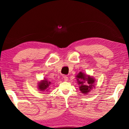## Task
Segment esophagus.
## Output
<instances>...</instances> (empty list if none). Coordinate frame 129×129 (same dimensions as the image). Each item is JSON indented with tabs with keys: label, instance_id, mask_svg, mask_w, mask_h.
I'll return each mask as SVG.
<instances>
[{
	"label": "esophagus",
	"instance_id": "esophagus-1",
	"mask_svg": "<svg viewBox=\"0 0 129 129\" xmlns=\"http://www.w3.org/2000/svg\"><path fill=\"white\" fill-rule=\"evenodd\" d=\"M63 78H64V80L65 81H68V77L67 75H65L63 76Z\"/></svg>",
	"mask_w": 129,
	"mask_h": 129
}]
</instances>
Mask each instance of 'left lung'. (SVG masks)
<instances>
[{
  "mask_svg": "<svg viewBox=\"0 0 129 129\" xmlns=\"http://www.w3.org/2000/svg\"><path fill=\"white\" fill-rule=\"evenodd\" d=\"M77 81L78 84L80 85V90L83 93L86 94L89 92L92 88V87H94L92 84L94 82V80L89 76L85 75L82 72H80L76 76ZM87 83V85L85 83Z\"/></svg>",
  "mask_w": 129,
  "mask_h": 129,
  "instance_id": "8db88e82",
  "label": "left lung"
}]
</instances>
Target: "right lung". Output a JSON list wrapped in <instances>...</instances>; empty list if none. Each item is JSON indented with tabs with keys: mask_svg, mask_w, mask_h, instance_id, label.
Masks as SVG:
<instances>
[{
	"mask_svg": "<svg viewBox=\"0 0 129 129\" xmlns=\"http://www.w3.org/2000/svg\"><path fill=\"white\" fill-rule=\"evenodd\" d=\"M51 84V82L47 81L46 80H43L39 84V89L42 91H47L49 88V85Z\"/></svg>",
	"mask_w": 129,
	"mask_h": 129,
	"instance_id": "1",
	"label": "right lung"
}]
</instances>
